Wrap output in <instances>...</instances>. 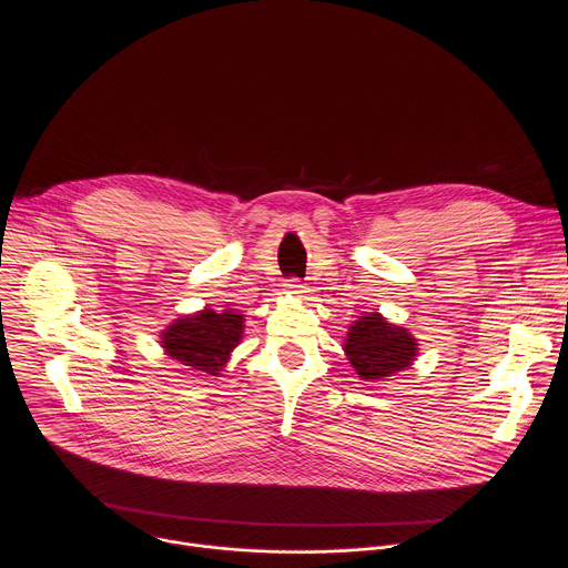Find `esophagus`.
Instances as JSON below:
<instances>
[{
	"mask_svg": "<svg viewBox=\"0 0 568 568\" xmlns=\"http://www.w3.org/2000/svg\"><path fill=\"white\" fill-rule=\"evenodd\" d=\"M285 292L292 294V296H296V298H305V296H307V290H305V285H303L298 278H290V281L285 283Z\"/></svg>",
	"mask_w": 568,
	"mask_h": 568,
	"instance_id": "1",
	"label": "esophagus"
}]
</instances>
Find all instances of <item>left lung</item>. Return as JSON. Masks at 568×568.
Returning a JSON list of instances; mask_svg holds the SVG:
<instances>
[{"instance_id": "left-lung-1", "label": "left lung", "mask_w": 568, "mask_h": 568, "mask_svg": "<svg viewBox=\"0 0 568 568\" xmlns=\"http://www.w3.org/2000/svg\"><path fill=\"white\" fill-rule=\"evenodd\" d=\"M344 353L359 379L384 384L399 371L414 366L418 339L409 328L390 323L379 312H364L351 323Z\"/></svg>"}]
</instances>
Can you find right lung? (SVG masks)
I'll return each instance as SVG.
<instances>
[{
	"mask_svg": "<svg viewBox=\"0 0 568 568\" xmlns=\"http://www.w3.org/2000/svg\"><path fill=\"white\" fill-rule=\"evenodd\" d=\"M245 335V314L235 307L182 314L159 335V346L182 371L220 375Z\"/></svg>",
	"mask_w": 568,
	"mask_h": 568,
	"instance_id": "obj_1",
	"label": "right lung"
}]
</instances>
